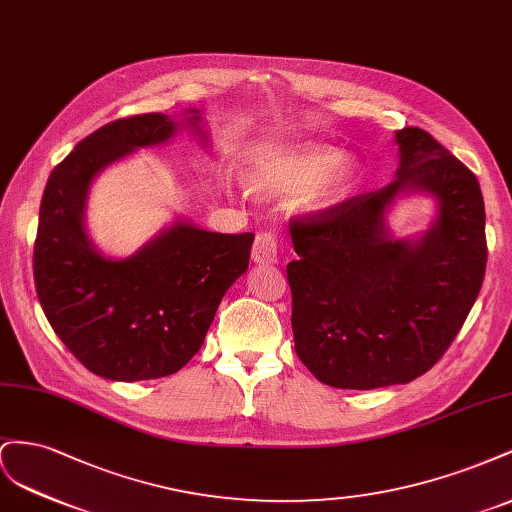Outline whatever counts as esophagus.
<instances>
[{"label":"esophagus","instance_id":"esophagus-1","mask_svg":"<svg viewBox=\"0 0 512 512\" xmlns=\"http://www.w3.org/2000/svg\"><path fill=\"white\" fill-rule=\"evenodd\" d=\"M276 253H279V244L272 233H259L253 244V261L255 264H276Z\"/></svg>","mask_w":512,"mask_h":512}]
</instances>
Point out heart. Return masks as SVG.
<instances>
[{
	"label": "heart",
	"instance_id": "heart-1",
	"mask_svg": "<svg viewBox=\"0 0 512 512\" xmlns=\"http://www.w3.org/2000/svg\"><path fill=\"white\" fill-rule=\"evenodd\" d=\"M362 167L334 145H304L294 150H268L255 158L248 182L261 193L294 195L324 184V197L347 195L360 184Z\"/></svg>",
	"mask_w": 512,
	"mask_h": 512
}]
</instances>
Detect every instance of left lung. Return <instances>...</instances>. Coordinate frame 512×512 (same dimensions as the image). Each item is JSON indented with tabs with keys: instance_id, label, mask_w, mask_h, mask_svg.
Here are the masks:
<instances>
[{
	"instance_id": "8db88e82",
	"label": "left lung",
	"mask_w": 512,
	"mask_h": 512,
	"mask_svg": "<svg viewBox=\"0 0 512 512\" xmlns=\"http://www.w3.org/2000/svg\"><path fill=\"white\" fill-rule=\"evenodd\" d=\"M397 178L289 223L287 264L296 354L321 384L373 390L427 373L455 341L487 266L476 175L427 130H397ZM429 192L438 218L420 241H394L385 210Z\"/></svg>"
}]
</instances>
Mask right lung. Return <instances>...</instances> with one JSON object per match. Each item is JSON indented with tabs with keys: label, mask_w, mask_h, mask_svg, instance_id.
Segmentation results:
<instances>
[{
	"label": "right lung",
	"mask_w": 512,
	"mask_h": 512,
	"mask_svg": "<svg viewBox=\"0 0 512 512\" xmlns=\"http://www.w3.org/2000/svg\"><path fill=\"white\" fill-rule=\"evenodd\" d=\"M182 124L206 141L197 109ZM175 133L178 122L165 113L105 124L51 171L40 201L34 281L42 311L72 356L113 382L178 373L201 349L225 291L251 259L253 233H214L182 221L120 261L100 255L87 238L85 199L96 173Z\"/></svg>",
	"instance_id": "right-lung-1"
}]
</instances>
